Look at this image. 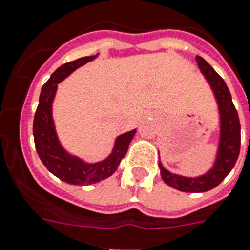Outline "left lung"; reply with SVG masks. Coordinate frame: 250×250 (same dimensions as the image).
Returning a JSON list of instances; mask_svg holds the SVG:
<instances>
[{
	"mask_svg": "<svg viewBox=\"0 0 250 250\" xmlns=\"http://www.w3.org/2000/svg\"><path fill=\"white\" fill-rule=\"evenodd\" d=\"M196 62L203 76L209 83L216 97L220 113V141L212 168L198 177H186L169 172L159 162L160 176L171 188L185 192H204L224 181L236 163L240 153V121L226 83L208 62L196 56Z\"/></svg>",
	"mask_w": 250,
	"mask_h": 250,
	"instance_id": "1",
	"label": "left lung"
}]
</instances>
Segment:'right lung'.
I'll list each match as a JSON object with an SVG mask.
<instances>
[{"label": "right lung", "mask_w": 250, "mask_h": 250, "mask_svg": "<svg viewBox=\"0 0 250 250\" xmlns=\"http://www.w3.org/2000/svg\"><path fill=\"white\" fill-rule=\"evenodd\" d=\"M95 58H97V55L77 59L56 69L41 90L40 103L34 114L33 136L38 157L54 176L70 185L96 184L110 177L117 171L121 160L125 158L129 143L136 133V129H132L119 135L115 139L111 153L104 160L96 163H88L68 153L60 144L52 119V103L58 84L76 69L92 62Z\"/></svg>", "instance_id": "add662e5"}]
</instances>
